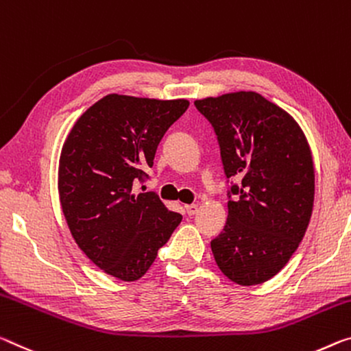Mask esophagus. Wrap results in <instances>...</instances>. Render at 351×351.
I'll use <instances>...</instances> for the list:
<instances>
[{
	"mask_svg": "<svg viewBox=\"0 0 351 351\" xmlns=\"http://www.w3.org/2000/svg\"><path fill=\"white\" fill-rule=\"evenodd\" d=\"M184 209H186L187 215H195L197 210H198V204H187Z\"/></svg>",
	"mask_w": 351,
	"mask_h": 351,
	"instance_id": "esophagus-1",
	"label": "esophagus"
}]
</instances>
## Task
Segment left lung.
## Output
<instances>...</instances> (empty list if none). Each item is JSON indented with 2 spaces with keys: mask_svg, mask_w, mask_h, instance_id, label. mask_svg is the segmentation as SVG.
I'll use <instances>...</instances> for the list:
<instances>
[{
  "mask_svg": "<svg viewBox=\"0 0 351 351\" xmlns=\"http://www.w3.org/2000/svg\"><path fill=\"white\" fill-rule=\"evenodd\" d=\"M193 104L213 125L232 180L226 225L210 241L214 259L237 285H261L289 263L309 225L314 164L308 141L286 110L256 92Z\"/></svg>",
  "mask_w": 351,
  "mask_h": 351,
  "instance_id": "obj_1",
  "label": "left lung"
}]
</instances>
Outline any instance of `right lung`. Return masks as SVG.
Segmentation results:
<instances>
[{"instance_id":"add662e5","label":"right lung","mask_w":351,"mask_h":351,"mask_svg":"<svg viewBox=\"0 0 351 351\" xmlns=\"http://www.w3.org/2000/svg\"><path fill=\"white\" fill-rule=\"evenodd\" d=\"M187 99L106 95L76 121L59 160V197L71 236L108 275L136 281L181 223L158 193L136 195Z\"/></svg>"}]
</instances>
